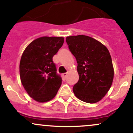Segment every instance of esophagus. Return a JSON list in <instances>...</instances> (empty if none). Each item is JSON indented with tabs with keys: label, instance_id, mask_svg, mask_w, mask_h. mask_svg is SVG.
Returning <instances> with one entry per match:
<instances>
[{
	"label": "esophagus",
	"instance_id": "esophagus-1",
	"mask_svg": "<svg viewBox=\"0 0 133 133\" xmlns=\"http://www.w3.org/2000/svg\"><path fill=\"white\" fill-rule=\"evenodd\" d=\"M67 76H68V74H67V73H64V74H62V79H63L64 80H65V79H66Z\"/></svg>",
	"mask_w": 133,
	"mask_h": 133
}]
</instances>
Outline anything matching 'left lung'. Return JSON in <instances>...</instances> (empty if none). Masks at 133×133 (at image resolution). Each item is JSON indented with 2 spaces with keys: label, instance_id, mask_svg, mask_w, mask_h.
I'll return each mask as SVG.
<instances>
[{
  "label": "left lung",
  "instance_id": "8db88e82",
  "mask_svg": "<svg viewBox=\"0 0 133 133\" xmlns=\"http://www.w3.org/2000/svg\"><path fill=\"white\" fill-rule=\"evenodd\" d=\"M66 42L77 63L79 81L73 92L79 99L96 103L110 89L114 69L110 53L98 41L84 35L69 36Z\"/></svg>",
  "mask_w": 133,
  "mask_h": 133
}]
</instances>
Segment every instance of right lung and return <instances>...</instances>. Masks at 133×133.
<instances>
[{
    "label": "right lung",
    "instance_id": "right-lung-1",
    "mask_svg": "<svg viewBox=\"0 0 133 133\" xmlns=\"http://www.w3.org/2000/svg\"><path fill=\"white\" fill-rule=\"evenodd\" d=\"M63 43L62 37H41L30 42L23 52L19 65L21 81L36 101L51 100L61 86L62 79L52 57Z\"/></svg>",
    "mask_w": 133,
    "mask_h": 133
}]
</instances>
